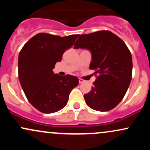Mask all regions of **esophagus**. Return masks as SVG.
Masks as SVG:
<instances>
[{"label": "esophagus", "instance_id": "34e87169", "mask_svg": "<svg viewBox=\"0 0 150 150\" xmlns=\"http://www.w3.org/2000/svg\"><path fill=\"white\" fill-rule=\"evenodd\" d=\"M83 82H84V80H82V79L79 78V83H80V84H82V83H83Z\"/></svg>", "mask_w": 150, "mask_h": 150}]
</instances>
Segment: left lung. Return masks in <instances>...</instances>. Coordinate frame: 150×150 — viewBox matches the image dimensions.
Segmentation results:
<instances>
[{"instance_id": "8db88e82", "label": "left lung", "mask_w": 150, "mask_h": 150, "mask_svg": "<svg viewBox=\"0 0 150 150\" xmlns=\"http://www.w3.org/2000/svg\"><path fill=\"white\" fill-rule=\"evenodd\" d=\"M74 46L91 51L89 69L97 75L92 90L84 95L86 104L96 111L113 109L124 97L132 79V61L128 48L107 30L82 34Z\"/></svg>"}]
</instances>
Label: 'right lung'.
I'll use <instances>...</instances> for the list:
<instances>
[{
    "mask_svg": "<svg viewBox=\"0 0 150 150\" xmlns=\"http://www.w3.org/2000/svg\"><path fill=\"white\" fill-rule=\"evenodd\" d=\"M79 34L59 37L39 33L31 38L19 53L18 77L30 104L38 111L52 113L67 104L69 94L78 85V78L60 76L53 69L65 50L73 46Z\"/></svg>",
    "mask_w": 150,
    "mask_h": 150,
    "instance_id": "right-lung-1",
    "label": "right lung"
}]
</instances>
